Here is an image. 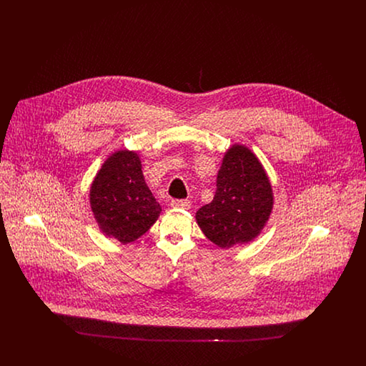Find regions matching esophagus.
I'll return each mask as SVG.
<instances>
[{"label": "esophagus", "instance_id": "obj_1", "mask_svg": "<svg viewBox=\"0 0 366 366\" xmlns=\"http://www.w3.org/2000/svg\"><path fill=\"white\" fill-rule=\"evenodd\" d=\"M172 206L175 207V209H191L192 203L191 200H173Z\"/></svg>", "mask_w": 366, "mask_h": 366}]
</instances>
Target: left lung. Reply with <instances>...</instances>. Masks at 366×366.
I'll use <instances>...</instances> for the list:
<instances>
[{
	"label": "left lung",
	"mask_w": 366,
	"mask_h": 366,
	"mask_svg": "<svg viewBox=\"0 0 366 366\" xmlns=\"http://www.w3.org/2000/svg\"><path fill=\"white\" fill-rule=\"evenodd\" d=\"M273 209V191L259 159L244 145H232L217 175L212 202L197 209L196 221L221 248L252 242Z\"/></svg>",
	"instance_id": "8db88e82"
}]
</instances>
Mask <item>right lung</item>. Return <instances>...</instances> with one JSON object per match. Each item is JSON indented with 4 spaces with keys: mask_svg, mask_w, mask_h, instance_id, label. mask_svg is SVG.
I'll use <instances>...</instances> for the list:
<instances>
[{
    "mask_svg": "<svg viewBox=\"0 0 366 366\" xmlns=\"http://www.w3.org/2000/svg\"><path fill=\"white\" fill-rule=\"evenodd\" d=\"M89 196L102 232L122 244L147 233L162 211L145 184L139 155L127 149L117 151L105 160Z\"/></svg>",
    "mask_w": 366,
    "mask_h": 366,
    "instance_id": "obj_1",
    "label": "right lung"
}]
</instances>
